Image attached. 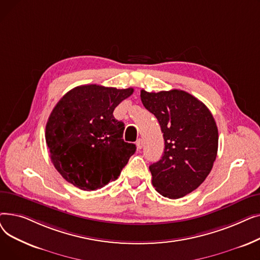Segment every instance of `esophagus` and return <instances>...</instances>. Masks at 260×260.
<instances>
[{
    "instance_id": "esophagus-1",
    "label": "esophagus",
    "mask_w": 260,
    "mask_h": 260,
    "mask_svg": "<svg viewBox=\"0 0 260 260\" xmlns=\"http://www.w3.org/2000/svg\"><path fill=\"white\" fill-rule=\"evenodd\" d=\"M136 144H137L138 149H141L142 146H143V140H142V139H138L137 142H136Z\"/></svg>"
}]
</instances>
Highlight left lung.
Segmentation results:
<instances>
[{
    "instance_id": "obj_1",
    "label": "left lung",
    "mask_w": 260,
    "mask_h": 260,
    "mask_svg": "<svg viewBox=\"0 0 260 260\" xmlns=\"http://www.w3.org/2000/svg\"><path fill=\"white\" fill-rule=\"evenodd\" d=\"M141 101L158 120L165 152L149 166L153 185L170 199L196 189L210 174L218 151V129L210 109L190 93L169 91L140 93Z\"/></svg>"
}]
</instances>
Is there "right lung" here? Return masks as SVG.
<instances>
[{
    "instance_id": "1",
    "label": "right lung",
    "mask_w": 260,
    "mask_h": 260,
    "mask_svg": "<svg viewBox=\"0 0 260 260\" xmlns=\"http://www.w3.org/2000/svg\"><path fill=\"white\" fill-rule=\"evenodd\" d=\"M134 88L81 85L65 93L48 118L45 139L54 168L63 178L83 190L115 181L136 152L122 139L124 123L114 109Z\"/></svg>"
}]
</instances>
